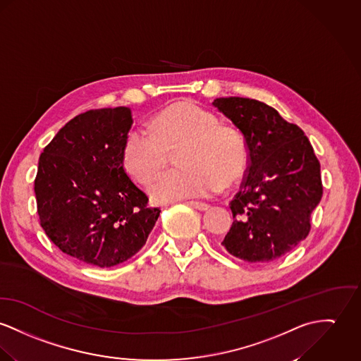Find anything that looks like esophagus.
Returning a JSON list of instances; mask_svg holds the SVG:
<instances>
[{
    "instance_id": "1",
    "label": "esophagus",
    "mask_w": 361,
    "mask_h": 361,
    "mask_svg": "<svg viewBox=\"0 0 361 361\" xmlns=\"http://www.w3.org/2000/svg\"><path fill=\"white\" fill-rule=\"evenodd\" d=\"M188 204H190V206H192V207L196 209V210H200V212H203V210H207V209H209V204H207V203H204V202H194V200H190V202H188Z\"/></svg>"
}]
</instances>
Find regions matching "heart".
<instances>
[{
    "label": "heart",
    "instance_id": "heart-1",
    "mask_svg": "<svg viewBox=\"0 0 361 361\" xmlns=\"http://www.w3.org/2000/svg\"><path fill=\"white\" fill-rule=\"evenodd\" d=\"M149 130L132 129L122 145V164L140 184H148L166 165L167 151L176 152L181 167L162 173L149 187L158 203L217 192L221 184L238 181L247 164L242 135L221 125L213 112L194 102L180 100L157 112Z\"/></svg>",
    "mask_w": 361,
    "mask_h": 361
}]
</instances>
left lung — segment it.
I'll list each match as a JSON object with an SVG mask.
<instances>
[{
    "label": "left lung",
    "mask_w": 361,
    "mask_h": 361,
    "mask_svg": "<svg viewBox=\"0 0 361 361\" xmlns=\"http://www.w3.org/2000/svg\"><path fill=\"white\" fill-rule=\"evenodd\" d=\"M242 132L249 167L231 200L233 222L225 250L247 262H269L304 240L323 185L309 140L275 109L247 97L213 102Z\"/></svg>",
    "instance_id": "8db88e82"
}]
</instances>
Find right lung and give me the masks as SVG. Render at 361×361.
Returning <instances> with one entry per match:
<instances>
[{"mask_svg":"<svg viewBox=\"0 0 361 361\" xmlns=\"http://www.w3.org/2000/svg\"><path fill=\"white\" fill-rule=\"evenodd\" d=\"M132 123L128 107L89 110L67 122L39 157V224L57 249L87 265L128 261L161 213L148 207L123 169L122 145Z\"/></svg>","mask_w":361,"mask_h":361,"instance_id":"obj_1","label":"right lung"}]
</instances>
